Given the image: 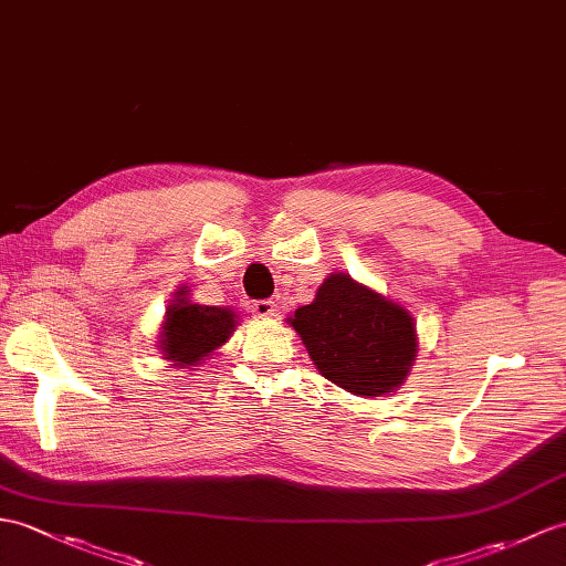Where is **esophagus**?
I'll use <instances>...</instances> for the list:
<instances>
[{
	"label": "esophagus",
	"instance_id": "1",
	"mask_svg": "<svg viewBox=\"0 0 566 566\" xmlns=\"http://www.w3.org/2000/svg\"><path fill=\"white\" fill-rule=\"evenodd\" d=\"M251 311L258 315V318H272V315H277V304H274L272 298H258L253 301Z\"/></svg>",
	"mask_w": 566,
	"mask_h": 566
}]
</instances>
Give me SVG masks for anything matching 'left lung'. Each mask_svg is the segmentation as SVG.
I'll return each instance as SVG.
<instances>
[{"instance_id":"1","label":"left lung","mask_w":566,"mask_h":566,"mask_svg":"<svg viewBox=\"0 0 566 566\" xmlns=\"http://www.w3.org/2000/svg\"><path fill=\"white\" fill-rule=\"evenodd\" d=\"M292 327L318 371L354 396L392 392L417 357L410 313L343 272L294 313Z\"/></svg>"}]
</instances>
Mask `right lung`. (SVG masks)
<instances>
[{"instance_id": "1", "label": "right lung", "mask_w": 566, "mask_h": 566, "mask_svg": "<svg viewBox=\"0 0 566 566\" xmlns=\"http://www.w3.org/2000/svg\"><path fill=\"white\" fill-rule=\"evenodd\" d=\"M178 296H182V292H178ZM166 315L161 349L166 359L178 366H195L209 352L227 343L235 327L231 308L190 304L188 298L170 304Z\"/></svg>"}]
</instances>
